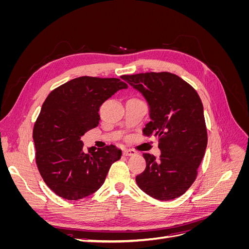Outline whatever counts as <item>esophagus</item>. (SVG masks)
<instances>
[{"mask_svg": "<svg viewBox=\"0 0 249 249\" xmlns=\"http://www.w3.org/2000/svg\"><path fill=\"white\" fill-rule=\"evenodd\" d=\"M136 154H137V152L133 148H124L123 149V155L124 156H134Z\"/></svg>", "mask_w": 249, "mask_h": 249, "instance_id": "1", "label": "esophagus"}]
</instances>
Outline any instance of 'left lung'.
Returning <instances> with one entry per match:
<instances>
[{
  "mask_svg": "<svg viewBox=\"0 0 249 249\" xmlns=\"http://www.w3.org/2000/svg\"><path fill=\"white\" fill-rule=\"evenodd\" d=\"M122 78L148 102L150 120L142 133L159 138L161 149L158 159L143 154L146 167L136 177V183L156 199L177 198L196 179L206 152L208 133L200 97L189 83L168 71Z\"/></svg>",
  "mask_w": 249,
  "mask_h": 249,
  "instance_id": "8db88e82",
  "label": "left lung"
}]
</instances>
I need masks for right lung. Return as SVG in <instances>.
<instances>
[{
  "instance_id": "right-lung-1",
  "label": "right lung",
  "mask_w": 249,
  "mask_h": 249,
  "mask_svg": "<svg viewBox=\"0 0 249 249\" xmlns=\"http://www.w3.org/2000/svg\"><path fill=\"white\" fill-rule=\"evenodd\" d=\"M124 88L117 78L83 76L52 90L43 102L33 127L35 162L58 196L78 200L94 193L120 159L122 150L113 144L84 153L81 137L99 124L101 105Z\"/></svg>"
}]
</instances>
